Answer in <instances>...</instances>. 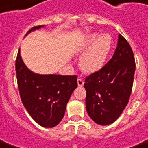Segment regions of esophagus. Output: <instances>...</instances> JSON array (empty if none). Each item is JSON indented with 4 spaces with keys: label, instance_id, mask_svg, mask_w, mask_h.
I'll list each match as a JSON object with an SVG mask.
<instances>
[{
    "label": "esophagus",
    "instance_id": "obj_1",
    "mask_svg": "<svg viewBox=\"0 0 148 148\" xmlns=\"http://www.w3.org/2000/svg\"><path fill=\"white\" fill-rule=\"evenodd\" d=\"M77 85H78V86H83L84 81H83L82 79H81V78H78L77 79Z\"/></svg>",
    "mask_w": 148,
    "mask_h": 148
}]
</instances>
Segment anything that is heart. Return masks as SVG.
I'll list each match as a JSON object with an SVG mask.
<instances>
[{
	"mask_svg": "<svg viewBox=\"0 0 148 148\" xmlns=\"http://www.w3.org/2000/svg\"><path fill=\"white\" fill-rule=\"evenodd\" d=\"M112 38L110 34H92L85 38L79 51L84 53L80 59L82 70L93 73L105 65L112 49Z\"/></svg>",
	"mask_w": 148,
	"mask_h": 148,
	"instance_id": "b5f03b06",
	"label": "heart"
}]
</instances>
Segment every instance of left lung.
<instances>
[{"instance_id": "1", "label": "left lung", "mask_w": 148, "mask_h": 148, "mask_svg": "<svg viewBox=\"0 0 148 148\" xmlns=\"http://www.w3.org/2000/svg\"><path fill=\"white\" fill-rule=\"evenodd\" d=\"M135 68L132 48L119 34L112 58L85 79L86 111L94 122L108 125L120 116L132 92Z\"/></svg>"}]
</instances>
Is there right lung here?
Instances as JSON below:
<instances>
[{
  "label": "right lung",
  "mask_w": 148,
  "mask_h": 148,
  "mask_svg": "<svg viewBox=\"0 0 148 148\" xmlns=\"http://www.w3.org/2000/svg\"><path fill=\"white\" fill-rule=\"evenodd\" d=\"M40 27H33L26 34ZM15 71L20 99L29 115L42 127L57 126L64 116L71 95L77 87V75L35 74L23 62L20 49L15 61Z\"/></svg>",
  "instance_id": "obj_1"
}]
</instances>
